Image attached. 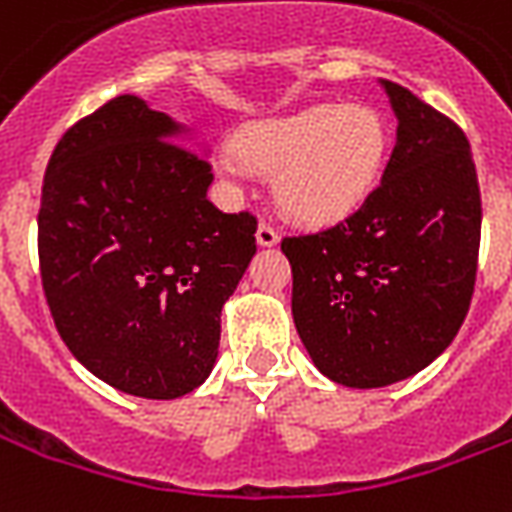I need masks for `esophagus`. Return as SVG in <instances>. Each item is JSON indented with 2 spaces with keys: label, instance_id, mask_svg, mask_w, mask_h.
Wrapping results in <instances>:
<instances>
[{
  "label": "esophagus",
  "instance_id": "34e87169",
  "mask_svg": "<svg viewBox=\"0 0 512 512\" xmlns=\"http://www.w3.org/2000/svg\"><path fill=\"white\" fill-rule=\"evenodd\" d=\"M255 238H257V244H260V246H276V244H279V233H276L271 225H266V222L257 227Z\"/></svg>",
  "mask_w": 512,
  "mask_h": 512
}]
</instances>
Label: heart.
Returning a JSON list of instances; mask_svg holds the SVG:
<instances>
[{"mask_svg": "<svg viewBox=\"0 0 512 512\" xmlns=\"http://www.w3.org/2000/svg\"><path fill=\"white\" fill-rule=\"evenodd\" d=\"M388 154L391 130L374 108L320 102L244 124L217 165L227 176H268L276 208L295 225L331 227L369 203Z\"/></svg>", "mask_w": 512, "mask_h": 512, "instance_id": "obj_1", "label": "heart"}]
</instances>
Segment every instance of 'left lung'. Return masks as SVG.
<instances>
[{
	"mask_svg": "<svg viewBox=\"0 0 512 512\" xmlns=\"http://www.w3.org/2000/svg\"><path fill=\"white\" fill-rule=\"evenodd\" d=\"M380 86L399 127L377 192L339 225L282 241L309 358L363 391L418 374L456 339L483 217L467 135L410 89Z\"/></svg>",
	"mask_w": 512,
	"mask_h": 512,
	"instance_id": "left-lung-1",
	"label": "left lung"
}]
</instances>
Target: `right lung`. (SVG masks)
Here are the masks:
<instances>
[{
    "instance_id": "obj_1",
    "label": "right lung",
    "mask_w": 512,
    "mask_h": 512,
    "mask_svg": "<svg viewBox=\"0 0 512 512\" xmlns=\"http://www.w3.org/2000/svg\"><path fill=\"white\" fill-rule=\"evenodd\" d=\"M200 150L192 127L121 94L64 132L45 170L37 246L56 331L94 377L140 399L206 382L222 306L257 252V219L208 200Z\"/></svg>"
}]
</instances>
